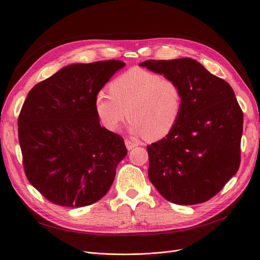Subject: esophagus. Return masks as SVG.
<instances>
[{
  "mask_svg": "<svg viewBox=\"0 0 260 260\" xmlns=\"http://www.w3.org/2000/svg\"><path fill=\"white\" fill-rule=\"evenodd\" d=\"M124 144H125V147H127V149H132L133 147H136V146H138V143L137 142H135V141H131V140H129V139H125L124 140Z\"/></svg>",
  "mask_w": 260,
  "mask_h": 260,
  "instance_id": "1",
  "label": "esophagus"
}]
</instances>
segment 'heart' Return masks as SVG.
Returning a JSON list of instances; mask_svg holds the SVG:
<instances>
[{"mask_svg": "<svg viewBox=\"0 0 260 260\" xmlns=\"http://www.w3.org/2000/svg\"><path fill=\"white\" fill-rule=\"evenodd\" d=\"M100 91L94 101L101 123L116 131L127 117L128 130L147 140H159L175 128L181 116L183 95L171 78L142 68H131Z\"/></svg>", "mask_w": 260, "mask_h": 260, "instance_id": "obj_1", "label": "heart"}]
</instances>
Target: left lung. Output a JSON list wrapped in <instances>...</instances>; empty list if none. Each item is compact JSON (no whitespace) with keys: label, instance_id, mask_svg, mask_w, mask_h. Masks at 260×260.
<instances>
[{"label":"left lung","instance_id":"obj_1","mask_svg":"<svg viewBox=\"0 0 260 260\" xmlns=\"http://www.w3.org/2000/svg\"><path fill=\"white\" fill-rule=\"evenodd\" d=\"M140 66L177 81L183 95L175 128L147 145L149 180L178 205L210 200L241 162L243 113L234 91L192 58L151 59Z\"/></svg>","mask_w":260,"mask_h":260}]
</instances>
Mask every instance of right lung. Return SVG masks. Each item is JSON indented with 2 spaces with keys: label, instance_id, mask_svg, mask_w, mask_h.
Returning <instances> with one entry per match:
<instances>
[{
  "label": "right lung",
  "instance_id": "1",
  "mask_svg": "<svg viewBox=\"0 0 260 260\" xmlns=\"http://www.w3.org/2000/svg\"><path fill=\"white\" fill-rule=\"evenodd\" d=\"M125 64H72L36 84L18 117L25 174L46 200L65 207L100 201L127 155L123 139L101 127L94 101Z\"/></svg>",
  "mask_w": 260,
  "mask_h": 260
}]
</instances>
